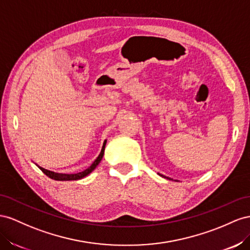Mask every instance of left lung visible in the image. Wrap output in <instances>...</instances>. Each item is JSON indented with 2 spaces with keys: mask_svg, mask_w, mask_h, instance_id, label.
<instances>
[{
  "mask_svg": "<svg viewBox=\"0 0 250 250\" xmlns=\"http://www.w3.org/2000/svg\"><path fill=\"white\" fill-rule=\"evenodd\" d=\"M160 176H162V175H160ZM163 178H167V179H169V178H167V177H166V176H162Z\"/></svg>",
  "mask_w": 250,
  "mask_h": 250,
  "instance_id": "8db88e82",
  "label": "left lung"
}]
</instances>
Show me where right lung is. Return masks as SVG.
Masks as SVG:
<instances>
[{"label":"right lung","instance_id":"obj_1","mask_svg":"<svg viewBox=\"0 0 250 250\" xmlns=\"http://www.w3.org/2000/svg\"><path fill=\"white\" fill-rule=\"evenodd\" d=\"M105 144H106V140H104V145H103V147H102V151H101V154L98 155L97 158L94 160V162L92 163V165L88 167L85 168L84 170H83V172H80V173H76V174H62V173H55V172H52V170H49V169H46L44 167H42L40 166H38L37 163V167L42 170V173H44L46 176H48L49 178H51V179L53 180H56V181H70V180H80L82 179V178L88 176L90 173L93 172V170L96 168V167L99 165V162L102 161L103 157H104V147H105Z\"/></svg>","mask_w":250,"mask_h":250}]
</instances>
